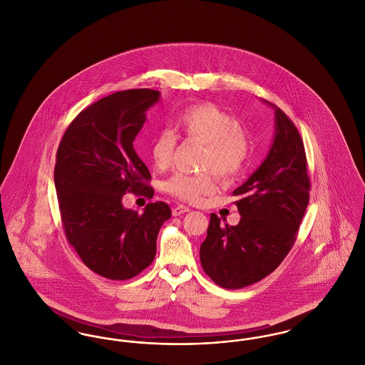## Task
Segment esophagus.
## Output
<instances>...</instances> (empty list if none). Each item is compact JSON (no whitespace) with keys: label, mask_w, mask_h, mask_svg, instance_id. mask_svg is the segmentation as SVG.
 I'll return each mask as SVG.
<instances>
[{"label":"esophagus","mask_w":365,"mask_h":365,"mask_svg":"<svg viewBox=\"0 0 365 365\" xmlns=\"http://www.w3.org/2000/svg\"><path fill=\"white\" fill-rule=\"evenodd\" d=\"M190 209L187 208V207H185V205H176L173 208V215L174 216H180V215H183V213H186V212H189Z\"/></svg>","instance_id":"obj_1"}]
</instances>
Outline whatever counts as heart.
<instances>
[{
	"mask_svg": "<svg viewBox=\"0 0 365 365\" xmlns=\"http://www.w3.org/2000/svg\"><path fill=\"white\" fill-rule=\"evenodd\" d=\"M175 125L185 138L204 145L200 168L207 171L173 175L165 182V190L171 195L187 202L200 201L217 186L212 171L220 179L230 180L245 170L252 153L250 140L238 119L230 112L210 103L194 105L176 116ZM176 143L173 131L160 130L157 133L150 145V157L158 170L171 165Z\"/></svg>",
	"mask_w": 365,
	"mask_h": 365,
	"instance_id": "heart-1",
	"label": "heart"
}]
</instances>
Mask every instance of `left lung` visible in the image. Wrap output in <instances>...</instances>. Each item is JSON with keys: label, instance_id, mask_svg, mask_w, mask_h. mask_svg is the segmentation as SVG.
<instances>
[{"label": "left lung", "instance_id": "obj_1", "mask_svg": "<svg viewBox=\"0 0 365 365\" xmlns=\"http://www.w3.org/2000/svg\"><path fill=\"white\" fill-rule=\"evenodd\" d=\"M267 104L272 105L268 101ZM275 138L255 174L232 191L240 200L237 226L212 213L200 247L205 274L225 289H242L271 272L292 250L309 202L311 180L302 138L275 105Z\"/></svg>", "mask_w": 365, "mask_h": 365}]
</instances>
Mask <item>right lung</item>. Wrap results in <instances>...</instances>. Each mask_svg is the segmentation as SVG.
Listing matches in <instances>:
<instances>
[{"instance_id":"right-lung-1","label":"right lung","mask_w":365,"mask_h":365,"mask_svg":"<svg viewBox=\"0 0 365 365\" xmlns=\"http://www.w3.org/2000/svg\"><path fill=\"white\" fill-rule=\"evenodd\" d=\"M158 98L152 88L104 97L71 122L57 149L54 186L66 237L87 268L106 279L127 280L148 268L171 217L163 201L149 202L143 213L122 204L127 191L155 194L133 143Z\"/></svg>"}]
</instances>
